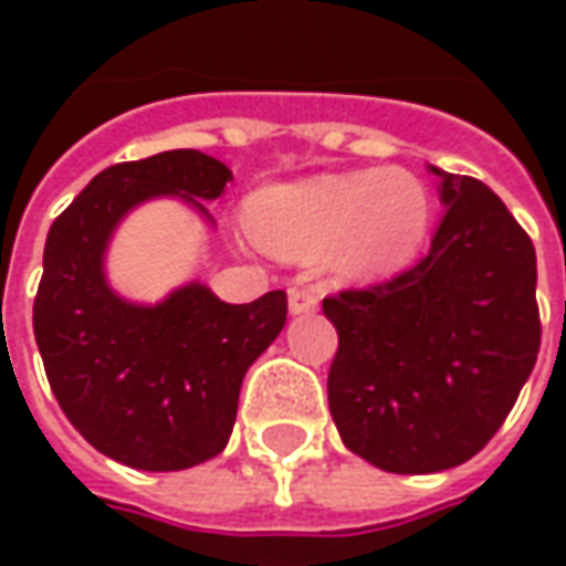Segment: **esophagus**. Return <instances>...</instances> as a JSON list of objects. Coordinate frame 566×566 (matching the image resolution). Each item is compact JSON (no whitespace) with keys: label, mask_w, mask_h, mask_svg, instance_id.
<instances>
[{"label":"esophagus","mask_w":566,"mask_h":566,"mask_svg":"<svg viewBox=\"0 0 566 566\" xmlns=\"http://www.w3.org/2000/svg\"><path fill=\"white\" fill-rule=\"evenodd\" d=\"M287 306H291V312H294V315H303V312H312V308L318 306V300H315V294H312L308 287H303V284H294V287L287 291Z\"/></svg>","instance_id":"1"}]
</instances>
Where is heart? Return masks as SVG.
I'll return each instance as SVG.
<instances>
[{"mask_svg": "<svg viewBox=\"0 0 566 566\" xmlns=\"http://www.w3.org/2000/svg\"><path fill=\"white\" fill-rule=\"evenodd\" d=\"M430 227V193L406 169H364L272 185L254 202V230L279 254H331L381 272L416 254Z\"/></svg>", "mask_w": 566, "mask_h": 566, "instance_id": "b5f03b06", "label": "heart"}]
</instances>
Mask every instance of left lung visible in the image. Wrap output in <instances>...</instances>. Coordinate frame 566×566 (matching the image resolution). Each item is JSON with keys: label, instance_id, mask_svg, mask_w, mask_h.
<instances>
[{"label": "left lung", "instance_id": "1", "mask_svg": "<svg viewBox=\"0 0 566 566\" xmlns=\"http://www.w3.org/2000/svg\"><path fill=\"white\" fill-rule=\"evenodd\" d=\"M430 251L388 282L324 300L339 333L327 400L345 449L439 473L488 446L539 352L536 254L503 199L442 172Z\"/></svg>", "mask_w": 566, "mask_h": 566}]
</instances>
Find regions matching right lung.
<instances>
[{"instance_id": "1", "label": "right lung", "mask_w": 566, "mask_h": 566, "mask_svg": "<svg viewBox=\"0 0 566 566\" xmlns=\"http://www.w3.org/2000/svg\"><path fill=\"white\" fill-rule=\"evenodd\" d=\"M233 172L193 148L108 166L81 190L44 242L32 327L56 403L81 437L133 470L172 473L221 454L248 367L282 333L287 296L233 306L202 282L160 303L108 284V242L150 199H181L206 223Z\"/></svg>"}]
</instances>
